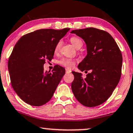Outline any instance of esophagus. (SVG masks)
Returning a JSON list of instances; mask_svg holds the SVG:
<instances>
[{"instance_id":"obj_1","label":"esophagus","mask_w":133,"mask_h":133,"mask_svg":"<svg viewBox=\"0 0 133 133\" xmlns=\"http://www.w3.org/2000/svg\"><path fill=\"white\" fill-rule=\"evenodd\" d=\"M71 72V71L70 70H68V69H66V73H70Z\"/></svg>"}]
</instances>
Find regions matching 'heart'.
I'll return each mask as SVG.
<instances>
[{
    "mask_svg": "<svg viewBox=\"0 0 133 133\" xmlns=\"http://www.w3.org/2000/svg\"><path fill=\"white\" fill-rule=\"evenodd\" d=\"M70 41H71V44L77 49L81 48L82 45H83V42H82L81 39L78 38V37H72L70 39ZM61 45H62V42L60 41H59L58 43L57 44V45H55V52H58V50H60V47H61ZM59 63H60L61 65H62V66L66 67V68L71 69V68H72L75 66V61L73 60H71V59L65 58L61 59V60L59 61Z\"/></svg>",
    "mask_w": 133,
    "mask_h": 133,
    "instance_id": "1",
    "label": "heart"
}]
</instances>
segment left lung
Masks as SVG:
<instances>
[{
  "instance_id": "1",
  "label": "left lung",
  "mask_w": 133,
  "mask_h": 133,
  "mask_svg": "<svg viewBox=\"0 0 133 133\" xmlns=\"http://www.w3.org/2000/svg\"><path fill=\"white\" fill-rule=\"evenodd\" d=\"M86 42V57L78 67L88 73L72 71L74 80L71 89L83 105L92 107L105 102L118 84L122 75V54L117 42L109 32L94 28L71 31Z\"/></svg>"
}]
</instances>
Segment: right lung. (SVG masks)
<instances>
[{"label": "right lung", "mask_w": 133, "mask_h": 133, "mask_svg": "<svg viewBox=\"0 0 133 133\" xmlns=\"http://www.w3.org/2000/svg\"><path fill=\"white\" fill-rule=\"evenodd\" d=\"M69 30L39 29L23 36L15 45L8 62L11 84L26 104L41 106L53 96L65 70L57 65L50 73L44 71V64L53 58L55 45Z\"/></svg>", "instance_id": "1"}]
</instances>
